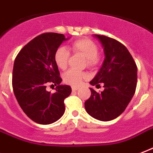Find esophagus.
I'll return each instance as SVG.
<instances>
[{
  "mask_svg": "<svg viewBox=\"0 0 153 153\" xmlns=\"http://www.w3.org/2000/svg\"><path fill=\"white\" fill-rule=\"evenodd\" d=\"M79 89V88L78 87H76V86H73L72 87V90H73V92H75V91H76V90Z\"/></svg>",
  "mask_w": 153,
  "mask_h": 153,
  "instance_id": "34e87169",
  "label": "esophagus"
}]
</instances>
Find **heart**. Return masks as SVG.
<instances>
[{
  "label": "heart",
  "mask_w": 153,
  "mask_h": 153,
  "mask_svg": "<svg viewBox=\"0 0 153 153\" xmlns=\"http://www.w3.org/2000/svg\"><path fill=\"white\" fill-rule=\"evenodd\" d=\"M70 48L74 53H79L84 56L86 60L87 65L89 67L96 65L99 61L97 45L89 39H79L73 41L71 44ZM69 56L70 53L65 47H59L54 53V61L58 68L65 70L68 66ZM85 78H87L86 73L73 69L67 71L63 75V80L65 82L75 86L80 85Z\"/></svg>",
  "instance_id": "1"
}]
</instances>
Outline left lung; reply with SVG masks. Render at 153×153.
Masks as SVG:
<instances>
[{"instance_id":"left-lung-1","label":"left lung","mask_w":153,"mask_h":153,"mask_svg":"<svg viewBox=\"0 0 153 153\" xmlns=\"http://www.w3.org/2000/svg\"><path fill=\"white\" fill-rule=\"evenodd\" d=\"M104 48L105 60L91 85L101 83L105 89L97 93L93 88L91 97L85 102L86 112L93 118L109 121L124 112L134 95L137 81V67L125 45L105 36L93 35Z\"/></svg>"}]
</instances>
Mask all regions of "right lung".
Masks as SVG:
<instances>
[{
  "mask_svg": "<svg viewBox=\"0 0 153 153\" xmlns=\"http://www.w3.org/2000/svg\"><path fill=\"white\" fill-rule=\"evenodd\" d=\"M68 39L55 33L39 35L24 46L14 61V95L24 112L37 124L54 123L65 113L64 100L72 89L69 85H60L62 79L59 76L54 53ZM49 82L57 85L54 94L46 90Z\"/></svg>",
  "mask_w": 153,
  "mask_h": 153,
  "instance_id": "add662e5",
  "label": "right lung"
}]
</instances>
